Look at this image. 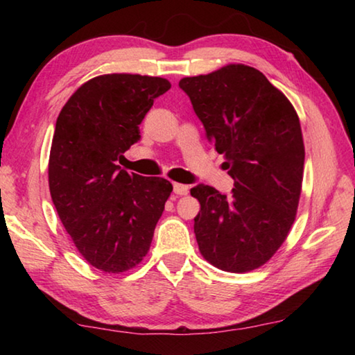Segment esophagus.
Wrapping results in <instances>:
<instances>
[{
  "instance_id": "34e87169",
  "label": "esophagus",
  "mask_w": 355,
  "mask_h": 355,
  "mask_svg": "<svg viewBox=\"0 0 355 355\" xmlns=\"http://www.w3.org/2000/svg\"><path fill=\"white\" fill-rule=\"evenodd\" d=\"M173 192L178 196H186L189 192V188L186 184L182 183H173Z\"/></svg>"
}]
</instances>
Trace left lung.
Returning a JSON list of instances; mask_svg holds the SVG:
<instances>
[{"mask_svg":"<svg viewBox=\"0 0 355 355\" xmlns=\"http://www.w3.org/2000/svg\"><path fill=\"white\" fill-rule=\"evenodd\" d=\"M178 84L235 180L230 196L205 184L191 189L200 203L194 218L200 254L222 271H254L271 260L296 219L305 158L297 112L260 70L244 64Z\"/></svg>","mask_w":355,"mask_h":355,"instance_id":"1","label":"left lung"}]
</instances>
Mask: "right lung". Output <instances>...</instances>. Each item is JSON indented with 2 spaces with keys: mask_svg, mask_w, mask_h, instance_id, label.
Here are the masks:
<instances>
[{
  "mask_svg": "<svg viewBox=\"0 0 355 355\" xmlns=\"http://www.w3.org/2000/svg\"><path fill=\"white\" fill-rule=\"evenodd\" d=\"M166 78L107 73L76 89L59 112L48 184L59 219L91 266L107 274L136 268L147 255L172 183L120 169L139 141V123Z\"/></svg>",
  "mask_w": 355,
  "mask_h": 355,
  "instance_id": "1",
  "label": "right lung"
}]
</instances>
